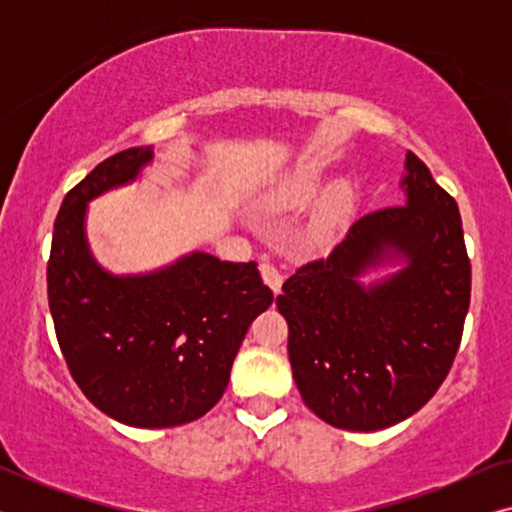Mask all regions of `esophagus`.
I'll return each mask as SVG.
<instances>
[{
	"label": "esophagus",
	"mask_w": 512,
	"mask_h": 512,
	"mask_svg": "<svg viewBox=\"0 0 512 512\" xmlns=\"http://www.w3.org/2000/svg\"><path fill=\"white\" fill-rule=\"evenodd\" d=\"M258 270H261L263 282L268 284L270 289H272V293H275V296H277L279 289H282V275H279V270L272 263H268V261H263L261 265H258Z\"/></svg>",
	"instance_id": "1"
}]
</instances>
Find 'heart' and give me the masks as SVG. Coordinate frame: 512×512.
<instances>
[{
  "label": "heart",
  "instance_id": "heart-1",
  "mask_svg": "<svg viewBox=\"0 0 512 512\" xmlns=\"http://www.w3.org/2000/svg\"><path fill=\"white\" fill-rule=\"evenodd\" d=\"M321 186H324V172H321L317 165H303L298 167V170H293L289 177H284L268 195H265L263 207L268 209V212H293V209H305L307 205H312L314 198L321 193ZM352 200V191H349V186L345 184L333 186L331 191L326 193L324 202H321L319 219L312 228L314 240L324 237L328 230L333 228V223L340 221L342 216L349 212Z\"/></svg>",
  "mask_w": 512,
  "mask_h": 512
}]
</instances>
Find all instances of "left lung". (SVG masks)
Masks as SVG:
<instances>
[{
	"instance_id": "left-lung-1",
	"label": "left lung",
	"mask_w": 512,
	"mask_h": 512,
	"mask_svg": "<svg viewBox=\"0 0 512 512\" xmlns=\"http://www.w3.org/2000/svg\"><path fill=\"white\" fill-rule=\"evenodd\" d=\"M405 170V205L361 216L277 296L300 396L338 429L380 431L415 415L450 373L464 333L471 261L459 207L412 151ZM401 257L406 268L396 276L358 282Z\"/></svg>"
}]
</instances>
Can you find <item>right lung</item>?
<instances>
[{
	"label": "right lung",
	"mask_w": 512,
	"mask_h": 512,
	"mask_svg": "<svg viewBox=\"0 0 512 512\" xmlns=\"http://www.w3.org/2000/svg\"><path fill=\"white\" fill-rule=\"evenodd\" d=\"M153 151L102 160L62 200L48 258V307L69 373L104 415L139 429L188 424L214 408L251 321L272 291L254 261L193 251L149 275L116 277L86 240L88 202L130 184Z\"/></svg>",
	"instance_id": "add662e5"
}]
</instances>
